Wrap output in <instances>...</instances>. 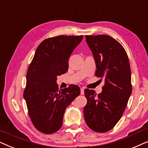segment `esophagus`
Here are the masks:
<instances>
[{"label": "esophagus", "instance_id": "1", "mask_svg": "<svg viewBox=\"0 0 148 148\" xmlns=\"http://www.w3.org/2000/svg\"><path fill=\"white\" fill-rule=\"evenodd\" d=\"M81 94L82 95L84 94V88H81Z\"/></svg>", "mask_w": 148, "mask_h": 148}]
</instances>
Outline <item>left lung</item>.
Segmentation results:
<instances>
[{
	"label": "left lung",
	"mask_w": 148,
	"mask_h": 148,
	"mask_svg": "<svg viewBox=\"0 0 148 148\" xmlns=\"http://www.w3.org/2000/svg\"><path fill=\"white\" fill-rule=\"evenodd\" d=\"M86 39L96 61L95 75L104 78L105 84L97 96L94 90H84V118L92 130L105 133L122 117L132 92L130 64L125 48L113 38L87 35Z\"/></svg>",
	"instance_id": "obj_1"
}]
</instances>
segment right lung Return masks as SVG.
<instances>
[{
  "instance_id": "add662e5",
  "label": "right lung",
  "mask_w": 148,
  "mask_h": 148,
  "mask_svg": "<svg viewBox=\"0 0 148 148\" xmlns=\"http://www.w3.org/2000/svg\"><path fill=\"white\" fill-rule=\"evenodd\" d=\"M83 36L47 38L38 46L26 75L23 97L28 114L40 132L51 134L60 129L65 109L80 95L79 87L58 90L56 77L67 72L71 54Z\"/></svg>"
}]
</instances>
